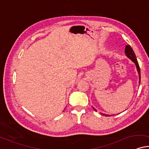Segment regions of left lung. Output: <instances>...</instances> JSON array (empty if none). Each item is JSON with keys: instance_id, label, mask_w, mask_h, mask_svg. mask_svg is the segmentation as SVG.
<instances>
[{"instance_id": "obj_1", "label": "left lung", "mask_w": 149, "mask_h": 149, "mask_svg": "<svg viewBox=\"0 0 149 149\" xmlns=\"http://www.w3.org/2000/svg\"><path fill=\"white\" fill-rule=\"evenodd\" d=\"M125 54H126V56H127L128 58H129L130 59H131V60L132 61H133L134 63H135V65H136L137 72H138V74H139V84H140V79H141L140 68H139V63H138V62H137V60L136 56H135V52H134V51L133 50V49H132V47H131V46H130L129 45H126V48H125ZM93 109H94L95 111H96V110H95L94 108H93ZM101 114H102V115H105V116H110V115H106V114H104V113H101Z\"/></svg>"}]
</instances>
